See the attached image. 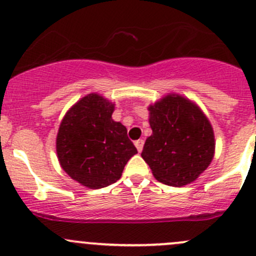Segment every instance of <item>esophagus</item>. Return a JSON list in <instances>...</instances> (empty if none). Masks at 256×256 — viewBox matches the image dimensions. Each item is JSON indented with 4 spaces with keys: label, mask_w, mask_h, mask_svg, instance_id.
<instances>
[{
    "label": "esophagus",
    "mask_w": 256,
    "mask_h": 256,
    "mask_svg": "<svg viewBox=\"0 0 256 256\" xmlns=\"http://www.w3.org/2000/svg\"><path fill=\"white\" fill-rule=\"evenodd\" d=\"M144 141L142 140V138H140V140L135 141V146H136V148H138V152L142 151V148H144Z\"/></svg>",
    "instance_id": "1"
}]
</instances>
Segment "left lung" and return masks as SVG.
I'll return each mask as SVG.
<instances>
[{"mask_svg": "<svg viewBox=\"0 0 256 256\" xmlns=\"http://www.w3.org/2000/svg\"><path fill=\"white\" fill-rule=\"evenodd\" d=\"M148 110L152 135L141 154L144 162L164 184L193 182L213 160L214 134L208 118L193 102L174 94Z\"/></svg>", "mask_w": 256, "mask_h": 256, "instance_id": "obj_1", "label": "left lung"}]
</instances>
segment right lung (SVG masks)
<instances>
[{
	"label": "right lung",
	"instance_id": "1",
	"mask_svg": "<svg viewBox=\"0 0 256 256\" xmlns=\"http://www.w3.org/2000/svg\"><path fill=\"white\" fill-rule=\"evenodd\" d=\"M114 104L98 94L79 100L64 116L56 136L60 166L76 182L92 190L120 180L138 150L128 130L112 118Z\"/></svg>",
	"mask_w": 256,
	"mask_h": 256
}]
</instances>
